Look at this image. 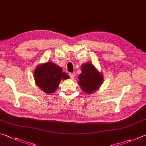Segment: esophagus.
<instances>
[{
	"mask_svg": "<svg viewBox=\"0 0 146 146\" xmlns=\"http://www.w3.org/2000/svg\"><path fill=\"white\" fill-rule=\"evenodd\" d=\"M69 75H70V78H71V79H74V78H75V73H70V74H69Z\"/></svg>",
	"mask_w": 146,
	"mask_h": 146,
	"instance_id": "obj_1",
	"label": "esophagus"
}]
</instances>
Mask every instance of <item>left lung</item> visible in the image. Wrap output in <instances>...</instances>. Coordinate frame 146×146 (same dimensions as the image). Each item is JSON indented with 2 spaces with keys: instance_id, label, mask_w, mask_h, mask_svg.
<instances>
[{
  "instance_id": "8db88e82",
  "label": "left lung",
  "mask_w": 146,
  "mask_h": 146,
  "mask_svg": "<svg viewBox=\"0 0 146 146\" xmlns=\"http://www.w3.org/2000/svg\"><path fill=\"white\" fill-rule=\"evenodd\" d=\"M82 73L78 75V85L87 94L97 91L103 82V76L91 62H86L81 66Z\"/></svg>"
}]
</instances>
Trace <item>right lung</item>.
Returning <instances> with one entry per match:
<instances>
[{
  "mask_svg": "<svg viewBox=\"0 0 146 146\" xmlns=\"http://www.w3.org/2000/svg\"><path fill=\"white\" fill-rule=\"evenodd\" d=\"M69 78L68 74L62 72V68L50 61L39 64L34 71L36 85L48 94L56 91L61 79Z\"/></svg>",
  "mask_w": 146,
  "mask_h": 146,
  "instance_id": "1",
  "label": "right lung"
}]
</instances>
